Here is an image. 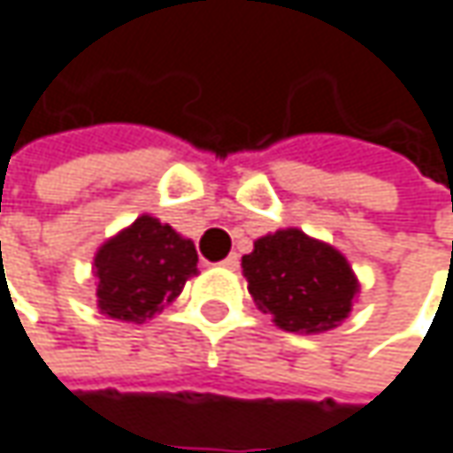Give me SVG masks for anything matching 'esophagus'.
<instances>
[{
    "label": "esophagus",
    "instance_id": "34e87169",
    "mask_svg": "<svg viewBox=\"0 0 453 453\" xmlns=\"http://www.w3.org/2000/svg\"><path fill=\"white\" fill-rule=\"evenodd\" d=\"M223 267H226V270H235V267H238V254L226 257V259H223Z\"/></svg>",
    "mask_w": 453,
    "mask_h": 453
}]
</instances>
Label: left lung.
Listing matches in <instances>:
<instances>
[{"mask_svg": "<svg viewBox=\"0 0 453 453\" xmlns=\"http://www.w3.org/2000/svg\"><path fill=\"white\" fill-rule=\"evenodd\" d=\"M241 267L257 310L288 333L333 330L351 315L359 296L349 259L299 227L257 238Z\"/></svg>", "mask_w": 453, "mask_h": 453, "instance_id": "obj_1", "label": "left lung"}]
</instances>
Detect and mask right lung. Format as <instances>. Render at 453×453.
Returning <instances> with one entry per match:
<instances>
[{
	"mask_svg": "<svg viewBox=\"0 0 453 453\" xmlns=\"http://www.w3.org/2000/svg\"><path fill=\"white\" fill-rule=\"evenodd\" d=\"M196 262L191 238L141 215L94 254L96 307L110 319L146 322L180 296L188 278L199 275Z\"/></svg>",
	"mask_w": 453,
	"mask_h": 453,
	"instance_id": "right-lung-1",
	"label": "right lung"
}]
</instances>
